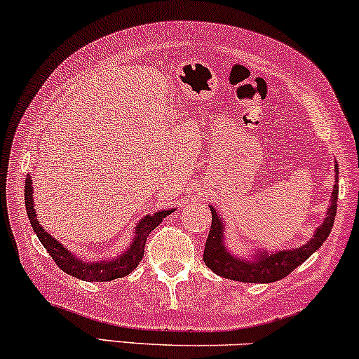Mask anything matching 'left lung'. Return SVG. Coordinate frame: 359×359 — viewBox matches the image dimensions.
I'll list each match as a JSON object with an SVG mask.
<instances>
[{
	"label": "left lung",
	"instance_id": "obj_1",
	"mask_svg": "<svg viewBox=\"0 0 359 359\" xmlns=\"http://www.w3.org/2000/svg\"><path fill=\"white\" fill-rule=\"evenodd\" d=\"M338 168V165H336ZM336 198H338V180H336L334 191H332L331 207L327 209V217L323 222V226L318 229L316 234L308 244L303 248L292 250H279L276 254L262 252L257 261H241L226 250V245L222 243V222L215 210L210 207L212 212V222H210V231L207 236V243L204 249V262L209 269H212L215 274L222 276L226 279L241 280V283H274L286 278L291 274L297 266H301L311 254L316 252L321 248L323 243L330 236L332 224H334L336 215Z\"/></svg>",
	"mask_w": 359,
	"mask_h": 359
}]
</instances>
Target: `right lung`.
Masks as SVG:
<instances>
[{"label":"right lung","instance_id":"right-lung-1","mask_svg":"<svg viewBox=\"0 0 359 359\" xmlns=\"http://www.w3.org/2000/svg\"><path fill=\"white\" fill-rule=\"evenodd\" d=\"M32 194V177L28 175L27 182H25V205H27L28 219L29 222H32L34 234L38 236L40 243L45 245L46 250H48L51 259L55 261V264L67 274L73 276V278H79L83 280H95V283L118 279L130 274L132 271L140 264L142 257H144L147 237H149L150 232L162 222V219H165L167 215L172 212V210H161V212H155L154 215H147L145 219H142V221L138 222V227L135 231V241H133L130 249L125 254H122L120 257H116L114 261L109 262H92V264H86V262H81L80 259H75V256H72L70 250L65 249L58 241H55L53 237H51L48 232H45V229L40 226V222L36 221V212H34Z\"/></svg>","mask_w":359,"mask_h":359}]
</instances>
